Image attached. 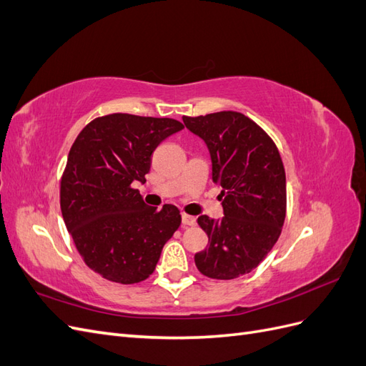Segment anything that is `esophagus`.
Segmentation results:
<instances>
[{
	"mask_svg": "<svg viewBox=\"0 0 366 366\" xmlns=\"http://www.w3.org/2000/svg\"><path fill=\"white\" fill-rule=\"evenodd\" d=\"M182 224L186 227V226H194L195 224V218L187 215V214H182Z\"/></svg>",
	"mask_w": 366,
	"mask_h": 366,
	"instance_id": "esophagus-1",
	"label": "esophagus"
}]
</instances>
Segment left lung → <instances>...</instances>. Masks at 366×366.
Wrapping results in <instances>:
<instances>
[{
  "instance_id": "left-lung-1",
  "label": "left lung",
  "mask_w": 366,
  "mask_h": 366,
  "mask_svg": "<svg viewBox=\"0 0 366 366\" xmlns=\"http://www.w3.org/2000/svg\"><path fill=\"white\" fill-rule=\"evenodd\" d=\"M183 122L206 142L212 180L223 187L224 217L197 219L209 242L195 253V265L207 278H239L258 267L281 235L287 210L282 159L267 132L241 113L183 116Z\"/></svg>"
}]
</instances>
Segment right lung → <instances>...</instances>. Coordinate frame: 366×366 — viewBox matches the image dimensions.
Wrapping results in <instances>:
<instances>
[{
  "label": "right lung",
  "instance_id": "add662e5",
  "mask_svg": "<svg viewBox=\"0 0 366 366\" xmlns=\"http://www.w3.org/2000/svg\"><path fill=\"white\" fill-rule=\"evenodd\" d=\"M183 124L169 117L114 113L92 120L76 137L61 177V210L84 262L102 278H149L163 246L182 224L174 204L143 203L151 156Z\"/></svg>",
  "mask_w": 366,
  "mask_h": 366
}]
</instances>
